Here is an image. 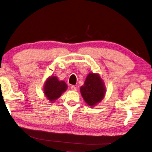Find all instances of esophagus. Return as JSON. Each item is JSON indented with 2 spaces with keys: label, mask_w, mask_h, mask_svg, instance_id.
<instances>
[{
  "label": "esophagus",
  "mask_w": 152,
  "mask_h": 152,
  "mask_svg": "<svg viewBox=\"0 0 152 152\" xmlns=\"http://www.w3.org/2000/svg\"><path fill=\"white\" fill-rule=\"evenodd\" d=\"M71 89L72 91H76L77 90V87L75 86H71Z\"/></svg>",
  "instance_id": "obj_1"
}]
</instances>
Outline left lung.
Here are the masks:
<instances>
[{
  "mask_svg": "<svg viewBox=\"0 0 152 152\" xmlns=\"http://www.w3.org/2000/svg\"><path fill=\"white\" fill-rule=\"evenodd\" d=\"M80 93L85 102L90 107H94L104 98L105 89L103 82L98 74L91 73L87 75Z\"/></svg>",
  "mask_w": 152,
  "mask_h": 152,
  "instance_id": "8db88e82",
  "label": "left lung"
}]
</instances>
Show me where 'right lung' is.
I'll return each instance as SVG.
<instances>
[{
  "mask_svg": "<svg viewBox=\"0 0 152 152\" xmlns=\"http://www.w3.org/2000/svg\"><path fill=\"white\" fill-rule=\"evenodd\" d=\"M67 89V85L64 81H59L56 76L49 77L44 86V94L48 99L52 102L56 100Z\"/></svg>",
  "mask_w": 152,
  "mask_h": 152,
  "instance_id": "right-lung-1",
  "label": "right lung"
}]
</instances>
